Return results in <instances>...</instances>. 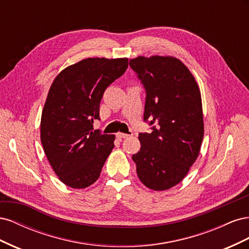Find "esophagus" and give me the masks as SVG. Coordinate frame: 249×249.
I'll return each instance as SVG.
<instances>
[{"label": "esophagus", "instance_id": "esophagus-1", "mask_svg": "<svg viewBox=\"0 0 249 249\" xmlns=\"http://www.w3.org/2000/svg\"><path fill=\"white\" fill-rule=\"evenodd\" d=\"M130 135H127V134H124V133H120V132H118L117 134H116V137L118 138V139H124V138H127L129 137Z\"/></svg>", "mask_w": 249, "mask_h": 249}]
</instances>
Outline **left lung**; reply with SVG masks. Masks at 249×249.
I'll list each match as a JSON object with an SVG mask.
<instances>
[{
  "label": "left lung",
  "mask_w": 249,
  "mask_h": 249,
  "mask_svg": "<svg viewBox=\"0 0 249 249\" xmlns=\"http://www.w3.org/2000/svg\"><path fill=\"white\" fill-rule=\"evenodd\" d=\"M146 90L141 148L132 159L141 183L164 191L182 182L199 155L205 133L200 90L189 69L172 56L130 59Z\"/></svg>",
  "instance_id": "1"
}]
</instances>
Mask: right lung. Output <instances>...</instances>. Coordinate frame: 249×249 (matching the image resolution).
I'll return each instance as SVG.
<instances>
[{
	"mask_svg": "<svg viewBox=\"0 0 249 249\" xmlns=\"http://www.w3.org/2000/svg\"><path fill=\"white\" fill-rule=\"evenodd\" d=\"M127 58H87L53 81L41 113L44 154L63 184L84 189L96 182L114 147L115 135L93 131L106 88L127 69Z\"/></svg>",
	"mask_w": 249,
	"mask_h": 249,
	"instance_id": "1",
	"label": "right lung"
}]
</instances>
